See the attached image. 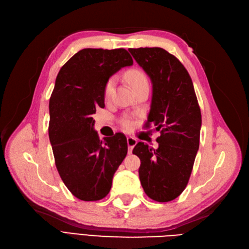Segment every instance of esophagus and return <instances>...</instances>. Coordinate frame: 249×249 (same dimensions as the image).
Wrapping results in <instances>:
<instances>
[{"label": "esophagus", "instance_id": "obj_1", "mask_svg": "<svg viewBox=\"0 0 249 249\" xmlns=\"http://www.w3.org/2000/svg\"><path fill=\"white\" fill-rule=\"evenodd\" d=\"M126 142H127V146H129V153H132L134 146L137 144V140L133 138V137H131V136H129L126 138Z\"/></svg>", "mask_w": 249, "mask_h": 249}]
</instances>
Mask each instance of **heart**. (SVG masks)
Returning a JSON list of instances; mask_svg holds the SVG:
<instances>
[{
  "instance_id": "obj_1",
  "label": "heart",
  "mask_w": 249,
  "mask_h": 249,
  "mask_svg": "<svg viewBox=\"0 0 249 249\" xmlns=\"http://www.w3.org/2000/svg\"><path fill=\"white\" fill-rule=\"evenodd\" d=\"M125 78H126L127 82L130 83V85L134 88V90L143 86V85H148V81H147L146 76L139 70H131L129 71H126ZM114 86H115V78L111 77L106 81V83H105V86H104V97L105 99H109V97L111 96V94L113 92V89H114ZM122 124L124 127H126V129H129V127H131V125H132V122L130 119L124 118L122 120Z\"/></svg>"
}]
</instances>
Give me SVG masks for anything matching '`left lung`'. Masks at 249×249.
<instances>
[{
    "mask_svg": "<svg viewBox=\"0 0 249 249\" xmlns=\"http://www.w3.org/2000/svg\"><path fill=\"white\" fill-rule=\"evenodd\" d=\"M153 84L144 127L160 131L159 147L138 142L139 178L149 198L166 202L184 191L199 147L201 113L192 80L179 60L162 48L129 49Z\"/></svg>",
    "mask_w": 249,
    "mask_h": 249,
    "instance_id": "1",
    "label": "left lung"
}]
</instances>
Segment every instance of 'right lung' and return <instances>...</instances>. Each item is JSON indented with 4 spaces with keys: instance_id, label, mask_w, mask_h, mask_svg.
Wrapping results in <instances>:
<instances>
[{
    "instance_id": "obj_1",
    "label": "right lung",
    "mask_w": 249,
    "mask_h": 249,
    "mask_svg": "<svg viewBox=\"0 0 249 249\" xmlns=\"http://www.w3.org/2000/svg\"><path fill=\"white\" fill-rule=\"evenodd\" d=\"M133 59L124 49H83L60 70L50 99L49 137L57 170L72 195L104 198L126 156L124 134L100 140L92 114L105 107L106 81Z\"/></svg>"
}]
</instances>
